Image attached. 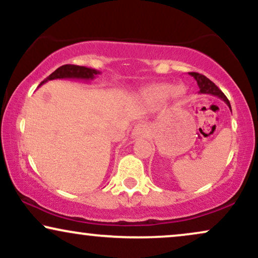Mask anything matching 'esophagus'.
Here are the masks:
<instances>
[{
  "instance_id": "1",
  "label": "esophagus",
  "mask_w": 258,
  "mask_h": 258,
  "mask_svg": "<svg viewBox=\"0 0 258 258\" xmlns=\"http://www.w3.org/2000/svg\"><path fill=\"white\" fill-rule=\"evenodd\" d=\"M146 133H147V129H146L145 125H142V124H138V125L134 126V129H133L132 132V136L133 138H142V136L146 135Z\"/></svg>"
}]
</instances>
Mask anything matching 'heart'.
Masks as SVG:
<instances>
[{
    "mask_svg": "<svg viewBox=\"0 0 258 258\" xmlns=\"http://www.w3.org/2000/svg\"><path fill=\"white\" fill-rule=\"evenodd\" d=\"M186 93L185 87L183 85H176L171 87L168 84H155L149 86L148 88L142 92V98L146 103L151 105H160L165 100L180 101Z\"/></svg>",
    "mask_w": 258,
    "mask_h": 258,
    "instance_id": "b5f03b06",
    "label": "heart"
}]
</instances>
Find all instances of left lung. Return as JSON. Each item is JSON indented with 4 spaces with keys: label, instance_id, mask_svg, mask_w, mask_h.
<instances>
[{
    "label": "left lung",
    "instance_id": "left-lung-1",
    "mask_svg": "<svg viewBox=\"0 0 258 258\" xmlns=\"http://www.w3.org/2000/svg\"><path fill=\"white\" fill-rule=\"evenodd\" d=\"M189 74L196 80L197 86H199V88H200L199 93L212 94V95H215V97L220 98L221 100H224L225 103L227 104V106L230 107V110H231V104L226 98V95H225L220 90H219L218 86L215 85L214 82H212L208 78H206V76L202 74H199V73H189Z\"/></svg>",
    "mask_w": 258,
    "mask_h": 258
}]
</instances>
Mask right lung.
<instances>
[{
	"label": "right lung",
	"mask_w": 258,
	"mask_h": 258,
	"mask_svg": "<svg viewBox=\"0 0 258 258\" xmlns=\"http://www.w3.org/2000/svg\"><path fill=\"white\" fill-rule=\"evenodd\" d=\"M98 74H100L99 71L95 69L87 68V67L74 66V64H66L57 68L52 74H50L47 78L41 82L40 85L45 84L49 80H56V79H73V80H85L90 81Z\"/></svg>",
	"instance_id": "obj_1"
}]
</instances>
